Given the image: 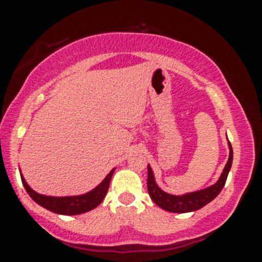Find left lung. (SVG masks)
Listing matches in <instances>:
<instances>
[{"label":"left lung","mask_w":262,"mask_h":262,"mask_svg":"<svg viewBox=\"0 0 262 262\" xmlns=\"http://www.w3.org/2000/svg\"><path fill=\"white\" fill-rule=\"evenodd\" d=\"M229 146V157L227 161L225 169H223L221 177L215 184L211 185L209 188H205L203 190L193 191V193H188L184 195H172L163 191L162 189L159 188L156 184L155 177H154V172L151 169L150 165H147V190H149L150 198L152 199L157 206L161 209L168 211V212L174 213H184L191 212V211H196L207 205L210 201H212L215 198L221 193L222 188L225 187L227 177H228L229 169L232 167L233 161V149L232 145L228 141Z\"/></svg>","instance_id":"1"}]
</instances>
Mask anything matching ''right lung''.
I'll list each match as a JSON object with an SVG mask.
<instances>
[{"label":"right lung","instance_id":"1","mask_svg":"<svg viewBox=\"0 0 262 262\" xmlns=\"http://www.w3.org/2000/svg\"><path fill=\"white\" fill-rule=\"evenodd\" d=\"M115 169H112L106 178L94 188L89 193L78 195V196H47V195H41L36 191H34L28 183L25 182L23 174H20L21 183H23L25 190L30 195V198L39 204L40 206L45 207L46 210L52 211L59 215H79V213L88 212V211L95 209L102 203L103 198L106 196L107 190H108L110 182H111L112 174Z\"/></svg>","mask_w":262,"mask_h":262}]
</instances>
